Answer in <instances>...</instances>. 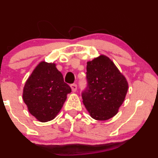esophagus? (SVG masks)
Here are the masks:
<instances>
[{"label": "esophagus", "mask_w": 158, "mask_h": 158, "mask_svg": "<svg viewBox=\"0 0 158 158\" xmlns=\"http://www.w3.org/2000/svg\"><path fill=\"white\" fill-rule=\"evenodd\" d=\"M70 88H71L72 91L76 92V91H77V85L76 84H72L71 85H70Z\"/></svg>", "instance_id": "34e87169"}]
</instances>
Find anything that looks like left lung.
<instances>
[{
    "label": "left lung",
    "mask_w": 158,
    "mask_h": 158,
    "mask_svg": "<svg viewBox=\"0 0 158 158\" xmlns=\"http://www.w3.org/2000/svg\"><path fill=\"white\" fill-rule=\"evenodd\" d=\"M86 88L81 93L83 104L97 120L109 119L124 102L128 81L114 63L100 55L87 62Z\"/></svg>",
    "instance_id": "1"
}]
</instances>
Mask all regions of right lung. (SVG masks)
<instances>
[{
	"label": "right lung",
	"mask_w": 158,
	"mask_h": 158,
	"mask_svg": "<svg viewBox=\"0 0 158 158\" xmlns=\"http://www.w3.org/2000/svg\"><path fill=\"white\" fill-rule=\"evenodd\" d=\"M71 88L54 63L41 61L28 78L23 90L29 112L40 122L53 119L60 111Z\"/></svg>",
	"instance_id": "add662e5"
}]
</instances>
